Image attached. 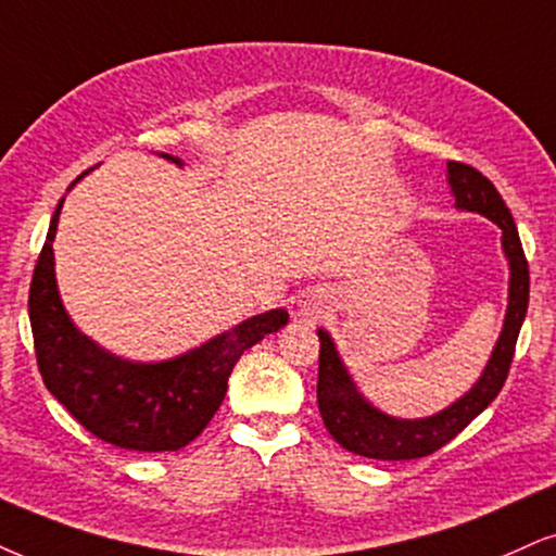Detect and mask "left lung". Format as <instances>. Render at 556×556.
<instances>
[{
    "label": "left lung",
    "instance_id": "8db88e82",
    "mask_svg": "<svg viewBox=\"0 0 556 556\" xmlns=\"http://www.w3.org/2000/svg\"><path fill=\"white\" fill-rule=\"evenodd\" d=\"M448 182L456 205L464 211H477L503 229V250L510 263V299L503 332L492 351L482 379L469 394L451 404L448 409L425 420H396L371 407L355 389V383L342 366L330 334L319 330V379L317 402L325 428L342 448L379 462H407V458L430 456L443 448L451 438L462 433L488 404L495 400L508 379L520 325L529 309V260L523 255L520 237L508 205L488 177L464 162H448Z\"/></svg>",
    "mask_w": 556,
    "mask_h": 556
}]
</instances>
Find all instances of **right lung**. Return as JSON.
<instances>
[{
  "mask_svg": "<svg viewBox=\"0 0 556 556\" xmlns=\"http://www.w3.org/2000/svg\"><path fill=\"white\" fill-rule=\"evenodd\" d=\"M164 156L180 164L175 156ZM61 203L64 201H59L48 226L27 299L33 345L46 389L100 441L149 454L182 448L203 433L222 407L226 381L239 355L265 334L278 332L289 321V314L283 309L257 314L173 361L131 363L115 358L72 325L59 299L51 244Z\"/></svg>",
  "mask_w": 556,
  "mask_h": 556,
  "instance_id": "right-lung-1",
  "label": "right lung"
}]
</instances>
